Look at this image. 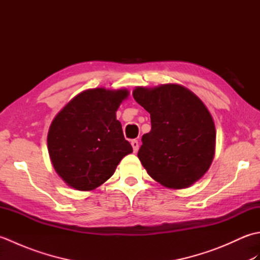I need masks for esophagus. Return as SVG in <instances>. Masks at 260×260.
Returning a JSON list of instances; mask_svg holds the SVG:
<instances>
[{
  "mask_svg": "<svg viewBox=\"0 0 260 260\" xmlns=\"http://www.w3.org/2000/svg\"><path fill=\"white\" fill-rule=\"evenodd\" d=\"M131 144H132V146H133V151H134V153H136L137 151H139V147H140V145H139V141L133 140V141L131 142Z\"/></svg>",
  "mask_w": 260,
  "mask_h": 260,
  "instance_id": "obj_1",
  "label": "esophagus"
}]
</instances>
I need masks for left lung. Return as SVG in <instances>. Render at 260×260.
<instances>
[{"mask_svg": "<svg viewBox=\"0 0 260 260\" xmlns=\"http://www.w3.org/2000/svg\"><path fill=\"white\" fill-rule=\"evenodd\" d=\"M133 97L151 115L137 156L148 175L170 189L200 180L212 163L215 128L201 99L185 87H136Z\"/></svg>", "mask_w": 260, "mask_h": 260, "instance_id": "1", "label": "left lung"}]
</instances>
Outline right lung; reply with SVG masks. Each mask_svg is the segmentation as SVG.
<instances>
[{
    "label": "right lung",
    "instance_id": "obj_1",
    "mask_svg": "<svg viewBox=\"0 0 260 260\" xmlns=\"http://www.w3.org/2000/svg\"><path fill=\"white\" fill-rule=\"evenodd\" d=\"M127 97L126 89H87L71 99L52 120L49 155L69 186L95 190L114 174L121 158L133 152L116 119V112Z\"/></svg>",
    "mask_w": 260,
    "mask_h": 260
}]
</instances>
